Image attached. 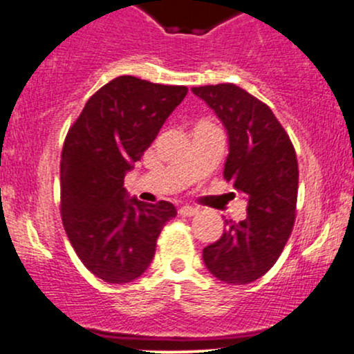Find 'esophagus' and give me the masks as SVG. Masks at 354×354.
Instances as JSON below:
<instances>
[{"instance_id":"1","label":"esophagus","mask_w":354,"mask_h":354,"mask_svg":"<svg viewBox=\"0 0 354 354\" xmlns=\"http://www.w3.org/2000/svg\"><path fill=\"white\" fill-rule=\"evenodd\" d=\"M178 212H180V216L192 217V216H195V214H198V209L197 207H192V205H183V207H180V210H178Z\"/></svg>"}]
</instances>
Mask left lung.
Instances as JSON below:
<instances>
[{
	"label": "left lung",
	"instance_id": "1",
	"mask_svg": "<svg viewBox=\"0 0 354 354\" xmlns=\"http://www.w3.org/2000/svg\"><path fill=\"white\" fill-rule=\"evenodd\" d=\"M223 121L230 138L224 178L246 197V219L203 248V262L227 284L262 277L283 253L295 226L298 160L289 135L267 104L234 84L192 88Z\"/></svg>",
	"mask_w": 354,
	"mask_h": 354
}]
</instances>
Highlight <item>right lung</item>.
<instances>
[{
	"label": "right lung",
	"mask_w": 354,
	"mask_h": 354,
	"mask_svg": "<svg viewBox=\"0 0 354 354\" xmlns=\"http://www.w3.org/2000/svg\"><path fill=\"white\" fill-rule=\"evenodd\" d=\"M187 92L123 75L99 88L68 130L59 164L63 226L82 263L104 283L140 277L176 216L171 202L128 198L123 180Z\"/></svg>",
	"instance_id": "right-lung-1"
}]
</instances>
